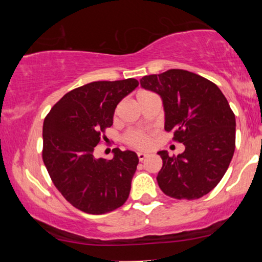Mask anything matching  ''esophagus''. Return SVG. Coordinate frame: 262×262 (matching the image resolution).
I'll list each match as a JSON object with an SVG mask.
<instances>
[{
    "instance_id": "obj_1",
    "label": "esophagus",
    "mask_w": 262,
    "mask_h": 262,
    "mask_svg": "<svg viewBox=\"0 0 262 262\" xmlns=\"http://www.w3.org/2000/svg\"><path fill=\"white\" fill-rule=\"evenodd\" d=\"M137 156H138V160L142 162V161H144L146 159V156H148V155H146V154H144V152H138Z\"/></svg>"
}]
</instances>
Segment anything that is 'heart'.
<instances>
[{
	"label": "heart",
	"instance_id": "b5f03b06",
	"mask_svg": "<svg viewBox=\"0 0 262 262\" xmlns=\"http://www.w3.org/2000/svg\"><path fill=\"white\" fill-rule=\"evenodd\" d=\"M146 93H149V92L138 93L137 98L143 94H146ZM124 141L126 144L134 146V148H137V149H144V148H146V146H149V144H150L149 135L144 131H139V130L127 131L126 134L124 135Z\"/></svg>",
	"mask_w": 262,
	"mask_h": 262
}]
</instances>
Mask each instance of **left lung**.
<instances>
[{
	"label": "left lung",
	"instance_id": "left-lung-1",
	"mask_svg": "<svg viewBox=\"0 0 262 262\" xmlns=\"http://www.w3.org/2000/svg\"><path fill=\"white\" fill-rule=\"evenodd\" d=\"M141 85L162 98L164 130L185 151L157 154L162 168L157 174L161 191L170 198H202L224 177L235 151L236 120L228 100L213 82L191 71L170 69L142 77Z\"/></svg>",
	"mask_w": 262,
	"mask_h": 262
}]
</instances>
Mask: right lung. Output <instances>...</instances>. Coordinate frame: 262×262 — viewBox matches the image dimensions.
Returning <instances> with one entry per match:
<instances>
[{
  "mask_svg": "<svg viewBox=\"0 0 262 262\" xmlns=\"http://www.w3.org/2000/svg\"><path fill=\"white\" fill-rule=\"evenodd\" d=\"M138 85L136 78L98 81L75 88L55 103L42 125V161L56 188L76 209L102 214L118 209L130 194L137 154L113 149L96 160L94 148L106 139L114 110Z\"/></svg>",
  "mask_w": 262,
  "mask_h": 262,
  "instance_id": "right-lung-1",
  "label": "right lung"
}]
</instances>
